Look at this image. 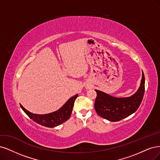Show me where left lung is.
Wrapping results in <instances>:
<instances>
[{
  "mask_svg": "<svg viewBox=\"0 0 160 160\" xmlns=\"http://www.w3.org/2000/svg\"><path fill=\"white\" fill-rule=\"evenodd\" d=\"M97 96L95 110L100 117L110 122H118L134 113L140 106L145 91V77L142 71L140 86L134 94L126 98H116L95 90Z\"/></svg>",
  "mask_w": 160,
  "mask_h": 160,
  "instance_id": "8db88e82",
  "label": "left lung"
}]
</instances>
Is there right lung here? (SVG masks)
I'll list each match as a JSON object with an SVG mask.
<instances>
[{
	"instance_id": "1",
	"label": "right lung",
	"mask_w": 160,
	"mask_h": 160,
	"mask_svg": "<svg viewBox=\"0 0 160 160\" xmlns=\"http://www.w3.org/2000/svg\"><path fill=\"white\" fill-rule=\"evenodd\" d=\"M78 96V94H76L71 97L59 110L46 114H33L26 110L21 104H20V106L27 115L34 122L41 126L48 128H54L62 124L69 119L72 112L74 101Z\"/></svg>"
}]
</instances>
